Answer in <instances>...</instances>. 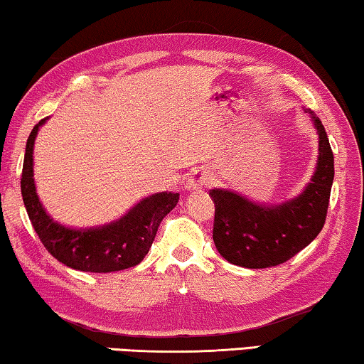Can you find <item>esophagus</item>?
I'll list each match as a JSON object with an SVG mask.
<instances>
[{"instance_id":"34e87169","label":"esophagus","mask_w":364,"mask_h":364,"mask_svg":"<svg viewBox=\"0 0 364 364\" xmlns=\"http://www.w3.org/2000/svg\"><path fill=\"white\" fill-rule=\"evenodd\" d=\"M206 183H208V174L205 171H193L187 178L186 188L188 192H197V190L203 188Z\"/></svg>"}]
</instances>
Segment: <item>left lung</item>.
<instances>
[{
  "mask_svg": "<svg viewBox=\"0 0 364 364\" xmlns=\"http://www.w3.org/2000/svg\"><path fill=\"white\" fill-rule=\"evenodd\" d=\"M318 158L311 182L298 197L260 205L232 190H210L215 201V245L229 264L245 268L275 267L309 245L326 223L333 182V153L326 128L312 110Z\"/></svg>",
  "mask_w": 364,
  "mask_h": 364,
  "instance_id": "obj_1",
  "label": "left lung"
}]
</instances>
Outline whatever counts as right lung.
<instances>
[{
  "label": "right lung",
  "instance_id": "add662e5",
  "mask_svg": "<svg viewBox=\"0 0 364 364\" xmlns=\"http://www.w3.org/2000/svg\"><path fill=\"white\" fill-rule=\"evenodd\" d=\"M46 122H38L27 138L21 177L22 200L38 239L55 259L75 270L110 273L138 265L151 249L161 221L177 205L178 193L151 195L104 226L73 229L60 225L42 206L33 182V143Z\"/></svg>",
  "mask_w": 364,
  "mask_h": 364
}]
</instances>
